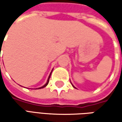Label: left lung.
<instances>
[{
	"instance_id": "8db88e82",
	"label": "left lung",
	"mask_w": 122,
	"mask_h": 122,
	"mask_svg": "<svg viewBox=\"0 0 122 122\" xmlns=\"http://www.w3.org/2000/svg\"><path fill=\"white\" fill-rule=\"evenodd\" d=\"M73 87H74V86H73Z\"/></svg>"
}]
</instances>
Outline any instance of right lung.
<instances>
[{
	"instance_id": "obj_1",
	"label": "right lung",
	"mask_w": 122,
	"mask_h": 122,
	"mask_svg": "<svg viewBox=\"0 0 122 122\" xmlns=\"http://www.w3.org/2000/svg\"><path fill=\"white\" fill-rule=\"evenodd\" d=\"M51 73H50V75H49V77H48V79H47V83L45 84L44 86H42V87H39L38 89H41V88H43V87H45V86H47V84H48V83H49V78H50V76H51Z\"/></svg>"
}]
</instances>
